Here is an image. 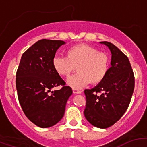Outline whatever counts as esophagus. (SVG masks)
<instances>
[{
    "mask_svg": "<svg viewBox=\"0 0 147 147\" xmlns=\"http://www.w3.org/2000/svg\"><path fill=\"white\" fill-rule=\"evenodd\" d=\"M72 92L75 94H81L83 92L82 89H77V88H73L72 89Z\"/></svg>",
    "mask_w": 147,
    "mask_h": 147,
    "instance_id": "1",
    "label": "esophagus"
}]
</instances>
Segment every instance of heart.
<instances>
[{"label": "heart", "instance_id": "obj_1", "mask_svg": "<svg viewBox=\"0 0 147 147\" xmlns=\"http://www.w3.org/2000/svg\"><path fill=\"white\" fill-rule=\"evenodd\" d=\"M67 57L55 56L53 66L61 76L67 77L75 70L77 72L67 79L72 88H80L91 84H98L105 78L109 67V56L103 52L86 44L73 45L66 51Z\"/></svg>", "mask_w": 147, "mask_h": 147}]
</instances>
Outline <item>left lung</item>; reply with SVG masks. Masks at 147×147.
Returning <instances> with one entry per match:
<instances>
[{"mask_svg": "<svg viewBox=\"0 0 147 147\" xmlns=\"http://www.w3.org/2000/svg\"><path fill=\"white\" fill-rule=\"evenodd\" d=\"M112 53L111 67L96 87L84 91V117L93 126L106 129L117 122L129 105L134 88V75L128 57L115 45L107 41Z\"/></svg>", "mask_w": 147, "mask_h": 147, "instance_id": "obj_1", "label": "left lung"}]
</instances>
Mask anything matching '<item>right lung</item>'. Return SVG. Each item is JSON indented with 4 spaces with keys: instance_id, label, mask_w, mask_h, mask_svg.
Returning a JSON list of instances; mask_svg holds the SVG:
<instances>
[{
    "instance_id": "add662e5",
    "label": "right lung",
    "mask_w": 147,
    "mask_h": 147,
    "mask_svg": "<svg viewBox=\"0 0 147 147\" xmlns=\"http://www.w3.org/2000/svg\"><path fill=\"white\" fill-rule=\"evenodd\" d=\"M63 40L42 39L23 54L16 72L19 103L28 119L41 128L57 124L63 117L72 90L55 70L53 60ZM61 85L60 90L51 91Z\"/></svg>"
}]
</instances>
